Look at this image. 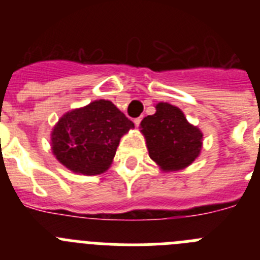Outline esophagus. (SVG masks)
I'll return each instance as SVG.
<instances>
[{
    "label": "esophagus",
    "mask_w": 260,
    "mask_h": 260,
    "mask_svg": "<svg viewBox=\"0 0 260 260\" xmlns=\"http://www.w3.org/2000/svg\"><path fill=\"white\" fill-rule=\"evenodd\" d=\"M141 122H142V117H138V118H134L135 126H139V125H141Z\"/></svg>",
    "instance_id": "obj_1"
}]
</instances>
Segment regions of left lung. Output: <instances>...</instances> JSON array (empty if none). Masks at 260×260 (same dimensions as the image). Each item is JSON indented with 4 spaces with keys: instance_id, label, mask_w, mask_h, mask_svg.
Here are the masks:
<instances>
[{
    "instance_id": "1",
    "label": "left lung",
    "mask_w": 260,
    "mask_h": 260,
    "mask_svg": "<svg viewBox=\"0 0 260 260\" xmlns=\"http://www.w3.org/2000/svg\"><path fill=\"white\" fill-rule=\"evenodd\" d=\"M155 108L156 113L141 122L150 157L161 171L185 169L201 153L203 134L187 122L180 108L168 103H158Z\"/></svg>"
}]
</instances>
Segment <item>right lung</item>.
I'll return each mask as SVG.
<instances>
[{
  "instance_id": "right-lung-1",
  "label": "right lung",
  "mask_w": 260,
  "mask_h": 260,
  "mask_svg": "<svg viewBox=\"0 0 260 260\" xmlns=\"http://www.w3.org/2000/svg\"><path fill=\"white\" fill-rule=\"evenodd\" d=\"M134 123L109 100H95L58 119L52 132V151L74 173L96 176L110 167L119 139Z\"/></svg>"
}]
</instances>
